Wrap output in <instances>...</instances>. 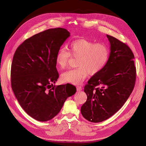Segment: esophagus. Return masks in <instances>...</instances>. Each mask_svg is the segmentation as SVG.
Returning a JSON list of instances; mask_svg holds the SVG:
<instances>
[{"label": "esophagus", "instance_id": "34e87169", "mask_svg": "<svg viewBox=\"0 0 146 146\" xmlns=\"http://www.w3.org/2000/svg\"><path fill=\"white\" fill-rule=\"evenodd\" d=\"M76 89H77V91H80V90H82V88L81 86H76Z\"/></svg>", "mask_w": 146, "mask_h": 146}]
</instances>
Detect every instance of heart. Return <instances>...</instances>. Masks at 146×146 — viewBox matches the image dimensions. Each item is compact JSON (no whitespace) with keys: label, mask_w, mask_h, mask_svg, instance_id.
I'll list each match as a JSON object with an SVG mask.
<instances>
[{"label":"heart","mask_w":146,"mask_h":146,"mask_svg":"<svg viewBox=\"0 0 146 146\" xmlns=\"http://www.w3.org/2000/svg\"><path fill=\"white\" fill-rule=\"evenodd\" d=\"M69 53L65 48H60L56 56V62L61 68L67 65L70 55L78 57L77 68L70 69L61 75L64 82L79 85L87 78L89 73L95 74L105 67L109 60V47L104 43H95L85 39L72 41L69 46Z\"/></svg>","instance_id":"b5f03b06"}]
</instances>
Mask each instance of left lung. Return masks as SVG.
I'll return each mask as SVG.
<instances>
[{
  "instance_id": "obj_1",
  "label": "left lung",
  "mask_w": 146,
  "mask_h": 146,
  "mask_svg": "<svg viewBox=\"0 0 146 146\" xmlns=\"http://www.w3.org/2000/svg\"><path fill=\"white\" fill-rule=\"evenodd\" d=\"M110 42L108 63L84 88L87 100L81 107L83 117L100 122L112 117L125 103L134 89L136 68L134 56L128 46L106 35Z\"/></svg>"
}]
</instances>
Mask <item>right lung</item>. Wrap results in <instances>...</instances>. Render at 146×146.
<instances>
[{
	"label": "right lung",
	"mask_w": 146,
	"mask_h": 146,
	"mask_svg": "<svg viewBox=\"0 0 146 146\" xmlns=\"http://www.w3.org/2000/svg\"><path fill=\"white\" fill-rule=\"evenodd\" d=\"M70 34L64 28L45 30L28 38L15 51L11 66V85L22 108L34 119L44 122L58 113L75 86H56L59 75L56 56ZM73 87L72 91L69 90Z\"/></svg>",
	"instance_id": "obj_1"
}]
</instances>
